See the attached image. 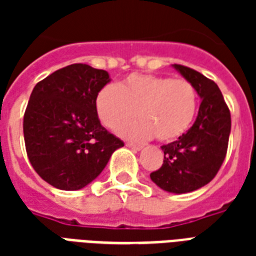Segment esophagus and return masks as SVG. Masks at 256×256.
Returning a JSON list of instances; mask_svg holds the SVG:
<instances>
[{"mask_svg":"<svg viewBox=\"0 0 256 256\" xmlns=\"http://www.w3.org/2000/svg\"><path fill=\"white\" fill-rule=\"evenodd\" d=\"M126 146H128V148H132V150H136V152H140V150H142V148H144V146H142V144H132V142H128V144H126Z\"/></svg>","mask_w":256,"mask_h":256,"instance_id":"34e87169","label":"esophagus"}]
</instances>
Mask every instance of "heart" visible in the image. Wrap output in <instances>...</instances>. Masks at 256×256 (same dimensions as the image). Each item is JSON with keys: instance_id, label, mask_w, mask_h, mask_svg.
<instances>
[{"instance_id": "b5f03b06", "label": "heart", "mask_w": 256, "mask_h": 256, "mask_svg": "<svg viewBox=\"0 0 256 256\" xmlns=\"http://www.w3.org/2000/svg\"><path fill=\"white\" fill-rule=\"evenodd\" d=\"M96 114L110 130H118L136 116L140 120L122 128L128 138L144 140L156 136L166 142L183 136L194 120L198 92L187 80L132 74L118 85H106L96 96Z\"/></svg>"}]
</instances>
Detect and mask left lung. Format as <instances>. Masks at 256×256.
Wrapping results in <instances>:
<instances>
[{
	"label": "left lung",
	"instance_id": "1",
	"mask_svg": "<svg viewBox=\"0 0 256 256\" xmlns=\"http://www.w3.org/2000/svg\"><path fill=\"white\" fill-rule=\"evenodd\" d=\"M172 66L194 85L202 102L188 132L162 146L164 164L150 178L162 190L184 194L212 180L222 166L228 146L231 116L214 81L187 66Z\"/></svg>",
	"mask_w": 256,
	"mask_h": 256
}]
</instances>
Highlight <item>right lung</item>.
I'll return each instance as SVG.
<instances>
[{
  "instance_id": "obj_1",
  "label": "right lung",
  "mask_w": 256,
  "mask_h": 256,
  "mask_svg": "<svg viewBox=\"0 0 256 256\" xmlns=\"http://www.w3.org/2000/svg\"><path fill=\"white\" fill-rule=\"evenodd\" d=\"M108 72L73 64L34 86L24 116L30 164L60 190H80L102 172L124 142L100 124L96 96Z\"/></svg>"
}]
</instances>
